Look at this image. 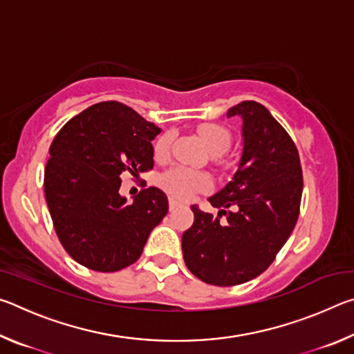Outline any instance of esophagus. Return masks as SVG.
<instances>
[{
	"label": "esophagus",
	"mask_w": 354,
	"mask_h": 354,
	"mask_svg": "<svg viewBox=\"0 0 354 354\" xmlns=\"http://www.w3.org/2000/svg\"><path fill=\"white\" fill-rule=\"evenodd\" d=\"M178 205H179V203H178L176 200L170 198V211H173V209H176V207H178Z\"/></svg>",
	"instance_id": "esophagus-1"
}]
</instances>
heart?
<instances>
[{"mask_svg": "<svg viewBox=\"0 0 354 354\" xmlns=\"http://www.w3.org/2000/svg\"><path fill=\"white\" fill-rule=\"evenodd\" d=\"M198 136L201 140L205 142L209 151H211L215 159V162H221L220 154L226 153L231 147L232 136L225 127L217 123H203L198 127ZM173 140V133H164L154 143V154L156 158H164L169 153L170 145ZM160 184L162 187L178 198H187L192 194L198 190H206L211 181H209L207 175L201 171L183 169V167H173V169L167 170L162 178H160Z\"/></svg>", "mask_w": 354, "mask_h": 354, "instance_id": "obj_1", "label": "heart"}]
</instances>
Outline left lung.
Listing matches in <instances>:
<instances>
[{
	"mask_svg": "<svg viewBox=\"0 0 354 354\" xmlns=\"http://www.w3.org/2000/svg\"><path fill=\"white\" fill-rule=\"evenodd\" d=\"M226 115L243 122L241 162L232 181L209 198L218 214L192 206L194 225L183 234L189 270L221 287L247 283L270 267L297 225L303 192L298 149L267 107L242 101Z\"/></svg>",
	"mask_w": 354,
	"mask_h": 354,
	"instance_id": "left-lung-1",
	"label": "left lung"
}]
</instances>
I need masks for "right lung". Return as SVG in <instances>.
Here are the masks:
<instances>
[{"label":"right lung","instance_id":"obj_1","mask_svg":"<svg viewBox=\"0 0 354 354\" xmlns=\"http://www.w3.org/2000/svg\"><path fill=\"white\" fill-rule=\"evenodd\" d=\"M160 128L118 101L77 113L50 147L45 198L65 251L95 272H117L139 259L149 232L169 212L158 187L133 203L118 194L122 173L153 169L151 140Z\"/></svg>","mask_w":354,"mask_h":354}]
</instances>
